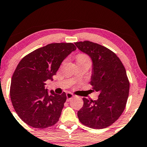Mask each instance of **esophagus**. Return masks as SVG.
<instances>
[{
    "mask_svg": "<svg viewBox=\"0 0 147 147\" xmlns=\"http://www.w3.org/2000/svg\"><path fill=\"white\" fill-rule=\"evenodd\" d=\"M74 95L72 94V93L70 92H68L66 94V97H67V101H69L72 98H73Z\"/></svg>",
    "mask_w": 147,
    "mask_h": 147,
    "instance_id": "esophagus-1",
    "label": "esophagus"
}]
</instances>
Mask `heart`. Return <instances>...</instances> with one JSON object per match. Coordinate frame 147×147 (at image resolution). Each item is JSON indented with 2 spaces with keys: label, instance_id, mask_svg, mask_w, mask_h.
<instances>
[{
  "label": "heart",
  "instance_id": "heart-1",
  "mask_svg": "<svg viewBox=\"0 0 147 147\" xmlns=\"http://www.w3.org/2000/svg\"><path fill=\"white\" fill-rule=\"evenodd\" d=\"M87 59V57H86V55H84L83 54L78 55V56H77V59Z\"/></svg>",
  "mask_w": 147,
  "mask_h": 147
}]
</instances>
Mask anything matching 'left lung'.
Wrapping results in <instances>:
<instances>
[{
  "label": "left lung",
  "instance_id": "left-lung-1",
  "mask_svg": "<svg viewBox=\"0 0 147 147\" xmlns=\"http://www.w3.org/2000/svg\"><path fill=\"white\" fill-rule=\"evenodd\" d=\"M75 44L91 58L90 84L99 92L96 100L83 98L84 105L77 112L79 120L90 128H105L117 121L126 106L129 91L126 70L117 55L107 48L90 41Z\"/></svg>",
  "mask_w": 147,
  "mask_h": 147
}]
</instances>
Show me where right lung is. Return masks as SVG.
Segmentation results:
<instances>
[{"mask_svg":"<svg viewBox=\"0 0 147 147\" xmlns=\"http://www.w3.org/2000/svg\"><path fill=\"white\" fill-rule=\"evenodd\" d=\"M77 48L72 43H53L23 57L12 76L10 96L16 112L24 123L45 129L59 121L66 94H49L45 82L53 79L65 58Z\"/></svg>","mask_w":147,"mask_h":147,"instance_id":"1","label":"right lung"}]
</instances>
